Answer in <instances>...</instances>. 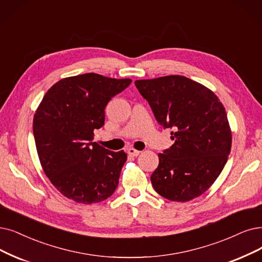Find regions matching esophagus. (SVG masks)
<instances>
[{"mask_svg": "<svg viewBox=\"0 0 262 262\" xmlns=\"http://www.w3.org/2000/svg\"><path fill=\"white\" fill-rule=\"evenodd\" d=\"M128 154H129L130 156H132V157H138V156L141 154V151H140V150H137V149H134V148H129V149H128Z\"/></svg>", "mask_w": 262, "mask_h": 262, "instance_id": "34e87169", "label": "esophagus"}]
</instances>
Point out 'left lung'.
Here are the masks:
<instances>
[{"mask_svg": "<svg viewBox=\"0 0 262 262\" xmlns=\"http://www.w3.org/2000/svg\"><path fill=\"white\" fill-rule=\"evenodd\" d=\"M174 144L159 154L150 176L154 189L171 201L186 202L204 193L222 173L232 135L225 107L215 93L185 76L135 80Z\"/></svg>", "mask_w": 262, "mask_h": 262, "instance_id": "8db88e82", "label": "left lung"}]
</instances>
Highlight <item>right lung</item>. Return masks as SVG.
I'll use <instances>...</instances> for the list:
<instances>
[{
    "mask_svg": "<svg viewBox=\"0 0 262 262\" xmlns=\"http://www.w3.org/2000/svg\"><path fill=\"white\" fill-rule=\"evenodd\" d=\"M131 81L95 73L67 77L46 92L37 107L33 134L40 164L71 200L98 203L116 190L127 154L92 142L93 131L103 127L110 100Z\"/></svg>",
    "mask_w": 262,
    "mask_h": 262,
    "instance_id": "obj_1",
    "label": "right lung"
}]
</instances>
